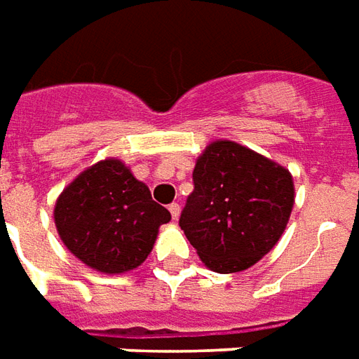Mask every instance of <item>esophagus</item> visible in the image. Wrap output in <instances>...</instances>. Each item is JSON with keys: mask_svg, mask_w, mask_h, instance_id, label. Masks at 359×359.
Segmentation results:
<instances>
[{"mask_svg": "<svg viewBox=\"0 0 359 359\" xmlns=\"http://www.w3.org/2000/svg\"><path fill=\"white\" fill-rule=\"evenodd\" d=\"M169 212H171L172 219H179V215H180V205L177 204V202H172V204L169 205Z\"/></svg>", "mask_w": 359, "mask_h": 359, "instance_id": "obj_1", "label": "esophagus"}]
</instances>
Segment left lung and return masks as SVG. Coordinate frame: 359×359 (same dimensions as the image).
I'll return each mask as SVG.
<instances>
[{
  "label": "left lung",
  "instance_id": "left-lung-1",
  "mask_svg": "<svg viewBox=\"0 0 359 359\" xmlns=\"http://www.w3.org/2000/svg\"><path fill=\"white\" fill-rule=\"evenodd\" d=\"M192 180L179 225L210 270H247L280 241L295 196L292 175L282 165L217 140L198 157Z\"/></svg>",
  "mask_w": 359,
  "mask_h": 359
}]
</instances>
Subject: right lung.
Segmentation results:
<instances>
[{
  "label": "right lung",
  "instance_id": "add662e5",
  "mask_svg": "<svg viewBox=\"0 0 359 359\" xmlns=\"http://www.w3.org/2000/svg\"><path fill=\"white\" fill-rule=\"evenodd\" d=\"M54 222L67 250L83 264L102 274H122L147 258L171 214L120 159H104L64 188Z\"/></svg>",
  "mask_w": 359,
  "mask_h": 359
}]
</instances>
